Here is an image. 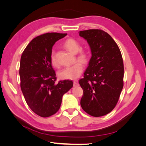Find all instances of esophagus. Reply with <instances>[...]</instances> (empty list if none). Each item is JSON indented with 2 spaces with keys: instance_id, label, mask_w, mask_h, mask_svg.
<instances>
[{
  "instance_id": "obj_1",
  "label": "esophagus",
  "mask_w": 146,
  "mask_h": 146,
  "mask_svg": "<svg viewBox=\"0 0 146 146\" xmlns=\"http://www.w3.org/2000/svg\"><path fill=\"white\" fill-rule=\"evenodd\" d=\"M78 82L77 81H74L73 82V86H78Z\"/></svg>"
}]
</instances>
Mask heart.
<instances>
[{
	"mask_svg": "<svg viewBox=\"0 0 146 146\" xmlns=\"http://www.w3.org/2000/svg\"><path fill=\"white\" fill-rule=\"evenodd\" d=\"M64 46L68 51L76 54V58L83 63H86L89 57V52L85 49H80V43L76 39L73 38L68 39L64 42ZM51 63L54 67L58 66V63L56 60L54 52H52L51 54ZM83 71V65L80 62H76L71 66L64 68L58 71V76L63 80H75L81 75Z\"/></svg>",
	"mask_w": 146,
	"mask_h": 146,
	"instance_id": "b5f03b06",
	"label": "heart"
}]
</instances>
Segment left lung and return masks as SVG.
I'll return each instance as SVG.
<instances>
[{
	"label": "left lung",
	"instance_id": "left-lung-1",
	"mask_svg": "<svg viewBox=\"0 0 146 146\" xmlns=\"http://www.w3.org/2000/svg\"><path fill=\"white\" fill-rule=\"evenodd\" d=\"M90 46L92 56L79 83L83 90V110L94 117L112 110L123 88V64L120 49L113 38L100 29L79 32Z\"/></svg>",
	"mask_w": 146,
	"mask_h": 146
}]
</instances>
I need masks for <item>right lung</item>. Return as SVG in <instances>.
I'll return each instance as SVG.
<instances>
[{"label":"right lung","instance_id":"right-lung-1","mask_svg":"<svg viewBox=\"0 0 146 146\" xmlns=\"http://www.w3.org/2000/svg\"><path fill=\"white\" fill-rule=\"evenodd\" d=\"M66 35L50 33L37 36L21 56V90L29 108L40 117H48L56 113L63 95L73 85L68 80L56 83V77L50 59L52 46Z\"/></svg>","mask_w":146,"mask_h":146}]
</instances>
